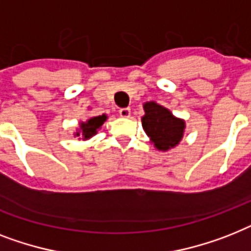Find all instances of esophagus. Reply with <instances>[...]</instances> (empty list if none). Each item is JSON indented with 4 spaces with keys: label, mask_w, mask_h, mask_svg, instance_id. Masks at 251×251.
<instances>
[{
    "label": "esophagus",
    "mask_w": 251,
    "mask_h": 251,
    "mask_svg": "<svg viewBox=\"0 0 251 251\" xmlns=\"http://www.w3.org/2000/svg\"><path fill=\"white\" fill-rule=\"evenodd\" d=\"M130 113H131L130 108H121L120 109V116L121 117H130Z\"/></svg>",
    "instance_id": "1"
}]
</instances>
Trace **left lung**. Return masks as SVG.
I'll use <instances>...</instances> for the list:
<instances>
[{
    "instance_id": "8db88e82",
    "label": "left lung",
    "mask_w": 251,
    "mask_h": 251,
    "mask_svg": "<svg viewBox=\"0 0 251 251\" xmlns=\"http://www.w3.org/2000/svg\"><path fill=\"white\" fill-rule=\"evenodd\" d=\"M146 115L142 117V125L151 143L158 151H169L182 140L185 124L156 101H147L143 105Z\"/></svg>"
}]
</instances>
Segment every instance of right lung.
Segmentation results:
<instances>
[{
  "label": "right lung",
  "instance_id": "obj_1",
  "mask_svg": "<svg viewBox=\"0 0 251 251\" xmlns=\"http://www.w3.org/2000/svg\"><path fill=\"white\" fill-rule=\"evenodd\" d=\"M105 120H107V116L101 115L97 116V117H91L86 122H81L79 124V129L77 130L75 135L82 136V139H89V138L97 134L98 129H100V126L104 124Z\"/></svg>",
  "mask_w": 251,
  "mask_h": 251
}]
</instances>
